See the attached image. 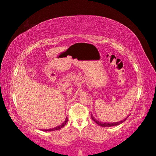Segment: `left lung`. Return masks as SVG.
I'll use <instances>...</instances> for the list:
<instances>
[{"instance_id": "1", "label": "left lung", "mask_w": 156, "mask_h": 156, "mask_svg": "<svg viewBox=\"0 0 156 156\" xmlns=\"http://www.w3.org/2000/svg\"><path fill=\"white\" fill-rule=\"evenodd\" d=\"M91 117H92V121H94L96 122V123L98 124V125L102 126V127H112V126L119 125L121 124L122 122H123L126 120V119H124V120H122V121H119V122H110V123H109V122H101V121H98L97 120V119H95L93 117V116H92V115H91Z\"/></svg>"}]
</instances>
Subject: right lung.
I'll return each instance as SVG.
<instances>
[{"label":"right lung","mask_w":156,"mask_h":156,"mask_svg":"<svg viewBox=\"0 0 156 156\" xmlns=\"http://www.w3.org/2000/svg\"><path fill=\"white\" fill-rule=\"evenodd\" d=\"M68 120V117H66L65 121L63 122V123L61 125L58 126V127H55V128H53V129H44V130H42V131H55V130H59V129H60L63 127H64V125L66 124V122H67Z\"/></svg>","instance_id":"right-lung-1"}]
</instances>
